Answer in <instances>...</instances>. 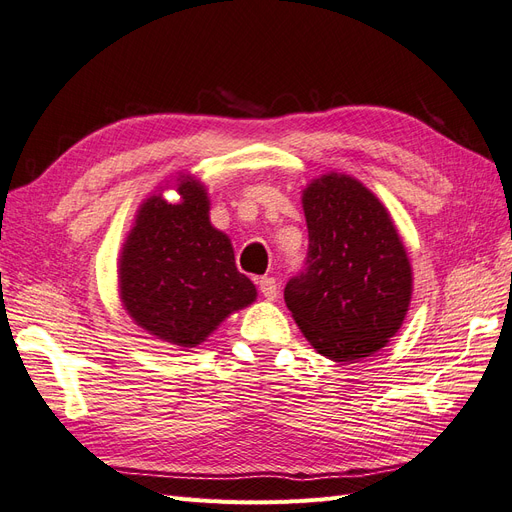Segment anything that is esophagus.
<instances>
[{
  "mask_svg": "<svg viewBox=\"0 0 512 512\" xmlns=\"http://www.w3.org/2000/svg\"><path fill=\"white\" fill-rule=\"evenodd\" d=\"M258 288L262 292V297H265L267 301H275L277 294H280V288H277V282L273 280V277H260Z\"/></svg>",
  "mask_w": 512,
  "mask_h": 512,
  "instance_id": "obj_1",
  "label": "esophagus"
}]
</instances>
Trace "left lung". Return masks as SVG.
I'll return each instance as SVG.
<instances>
[{
    "instance_id": "1",
    "label": "left lung",
    "mask_w": 512,
    "mask_h": 512,
    "mask_svg": "<svg viewBox=\"0 0 512 512\" xmlns=\"http://www.w3.org/2000/svg\"><path fill=\"white\" fill-rule=\"evenodd\" d=\"M301 200L307 267L286 284V305L318 354L361 361L389 344L410 309L404 241L380 198L350 175L312 179Z\"/></svg>"
}]
</instances>
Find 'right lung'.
<instances>
[{
    "label": "right lung",
    "mask_w": 512,
    "mask_h": 512,
    "mask_svg": "<svg viewBox=\"0 0 512 512\" xmlns=\"http://www.w3.org/2000/svg\"><path fill=\"white\" fill-rule=\"evenodd\" d=\"M171 185L168 186L167 183ZM164 189L180 194L168 204ZM145 198L123 241L117 282L128 316L160 342L196 348L239 309L258 297L237 271L230 237L209 220L207 185L177 173Z\"/></svg>",
    "instance_id": "1"
}]
</instances>
